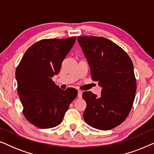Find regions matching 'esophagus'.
Segmentation results:
<instances>
[{"label":"esophagus","instance_id":"esophagus-1","mask_svg":"<svg viewBox=\"0 0 154 154\" xmlns=\"http://www.w3.org/2000/svg\"><path fill=\"white\" fill-rule=\"evenodd\" d=\"M82 94H83V92L81 91V90H79V91H78V97H79V99H81Z\"/></svg>","mask_w":154,"mask_h":154}]
</instances>
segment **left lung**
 <instances>
[{"label":"left lung","instance_id":"8db88e82","mask_svg":"<svg viewBox=\"0 0 154 154\" xmlns=\"http://www.w3.org/2000/svg\"><path fill=\"white\" fill-rule=\"evenodd\" d=\"M77 39L92 79L102 87L100 97L90 91L83 93L87 104L84 120L96 129L111 130L125 121L133 105L137 90L133 64L125 50L110 40L98 36Z\"/></svg>","mask_w":154,"mask_h":154}]
</instances>
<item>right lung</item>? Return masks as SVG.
<instances>
[{
	"label": "right lung",
	"instance_id": "add662e5",
	"mask_svg": "<svg viewBox=\"0 0 154 154\" xmlns=\"http://www.w3.org/2000/svg\"><path fill=\"white\" fill-rule=\"evenodd\" d=\"M76 37L43 39L25 52L16 69L17 92L27 121L39 128H51L62 123L78 92L63 90L52 78L60 72L62 63Z\"/></svg>",
	"mask_w": 154,
	"mask_h": 154
}]
</instances>
